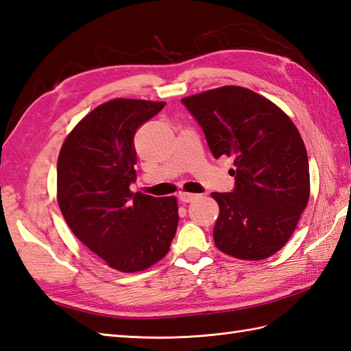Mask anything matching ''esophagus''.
<instances>
[{
  "label": "esophagus",
  "instance_id": "1",
  "mask_svg": "<svg viewBox=\"0 0 351 351\" xmlns=\"http://www.w3.org/2000/svg\"><path fill=\"white\" fill-rule=\"evenodd\" d=\"M198 195H195V193H191V192H180L178 193V198H180V201L183 202H191L195 199Z\"/></svg>",
  "mask_w": 351,
  "mask_h": 351
}]
</instances>
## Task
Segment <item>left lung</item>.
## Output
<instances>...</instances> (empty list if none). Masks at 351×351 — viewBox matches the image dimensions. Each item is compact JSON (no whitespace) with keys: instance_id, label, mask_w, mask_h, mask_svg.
<instances>
[{"instance_id":"1","label":"left lung","mask_w":351,"mask_h":351,"mask_svg":"<svg viewBox=\"0 0 351 351\" xmlns=\"http://www.w3.org/2000/svg\"><path fill=\"white\" fill-rule=\"evenodd\" d=\"M182 102L215 158L234 159V191L212 193L219 204L216 247L240 260L269 258L290 240L309 199L308 154L298 128L271 100L239 85Z\"/></svg>"}]
</instances>
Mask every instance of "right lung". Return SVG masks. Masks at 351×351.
<instances>
[{
  "mask_svg": "<svg viewBox=\"0 0 351 351\" xmlns=\"http://www.w3.org/2000/svg\"><path fill=\"white\" fill-rule=\"evenodd\" d=\"M163 102L112 99L66 136L57 163V201L73 234L108 266L124 274L149 269L169 251L177 223L176 197L130 191L136 180V130Z\"/></svg>",
  "mask_w": 351,
  "mask_h": 351,
  "instance_id": "obj_1",
  "label": "right lung"
}]
</instances>
